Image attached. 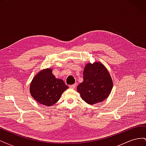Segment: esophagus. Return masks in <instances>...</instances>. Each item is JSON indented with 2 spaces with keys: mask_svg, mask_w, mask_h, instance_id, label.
Listing matches in <instances>:
<instances>
[{
  "mask_svg": "<svg viewBox=\"0 0 146 146\" xmlns=\"http://www.w3.org/2000/svg\"><path fill=\"white\" fill-rule=\"evenodd\" d=\"M76 87V84H74V85H69V88H72V89H75Z\"/></svg>",
  "mask_w": 146,
  "mask_h": 146,
  "instance_id": "esophagus-1",
  "label": "esophagus"
}]
</instances>
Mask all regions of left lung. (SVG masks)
Listing matches in <instances>:
<instances>
[{
    "instance_id": "1",
    "label": "left lung",
    "mask_w": 146,
    "mask_h": 146,
    "mask_svg": "<svg viewBox=\"0 0 146 146\" xmlns=\"http://www.w3.org/2000/svg\"><path fill=\"white\" fill-rule=\"evenodd\" d=\"M113 82L105 66L99 61L88 63L83 70V81L78 85L77 92L90 105L103 102L111 92Z\"/></svg>"
}]
</instances>
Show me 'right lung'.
Segmentation results:
<instances>
[{
	"label": "right lung",
	"instance_id": "right-lung-1",
	"mask_svg": "<svg viewBox=\"0 0 146 146\" xmlns=\"http://www.w3.org/2000/svg\"><path fill=\"white\" fill-rule=\"evenodd\" d=\"M68 89L61 79L56 78L51 68L41 70L31 82L30 92L39 104L50 107L60 99L63 92Z\"/></svg>",
	"mask_w": 146,
	"mask_h": 146
}]
</instances>
